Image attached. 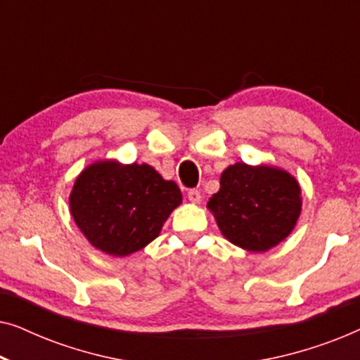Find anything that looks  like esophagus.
Masks as SVG:
<instances>
[{
  "label": "esophagus",
  "instance_id": "obj_1",
  "mask_svg": "<svg viewBox=\"0 0 360 360\" xmlns=\"http://www.w3.org/2000/svg\"><path fill=\"white\" fill-rule=\"evenodd\" d=\"M188 200H190L193 205H198L200 201H201V193H200L198 190H195V188L190 190V191H188Z\"/></svg>",
  "mask_w": 360,
  "mask_h": 360
}]
</instances>
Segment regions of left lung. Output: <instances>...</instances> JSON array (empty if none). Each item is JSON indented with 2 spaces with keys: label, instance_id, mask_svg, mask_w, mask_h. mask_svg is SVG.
<instances>
[{
  "label": "left lung",
  "instance_id": "left-lung-1",
  "mask_svg": "<svg viewBox=\"0 0 360 360\" xmlns=\"http://www.w3.org/2000/svg\"><path fill=\"white\" fill-rule=\"evenodd\" d=\"M208 208L229 243L267 252L292 233L302 213V190L287 170L272 165H229Z\"/></svg>",
  "mask_w": 360,
  "mask_h": 360
}]
</instances>
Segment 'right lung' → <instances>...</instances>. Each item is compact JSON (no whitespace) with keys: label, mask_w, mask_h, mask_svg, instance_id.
I'll return each instance as SVG.
<instances>
[{"label":"right lung","mask_w":360,"mask_h":360,"mask_svg":"<svg viewBox=\"0 0 360 360\" xmlns=\"http://www.w3.org/2000/svg\"><path fill=\"white\" fill-rule=\"evenodd\" d=\"M70 213L93 248L115 257L144 249L181 203L175 181L147 164L98 160L77 176Z\"/></svg>","instance_id":"obj_1"}]
</instances>
